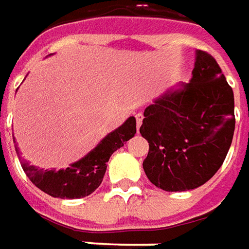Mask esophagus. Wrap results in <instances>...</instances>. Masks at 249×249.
Masks as SVG:
<instances>
[{"mask_svg": "<svg viewBox=\"0 0 249 249\" xmlns=\"http://www.w3.org/2000/svg\"><path fill=\"white\" fill-rule=\"evenodd\" d=\"M136 126H138V131H139V128H140V125L143 124V118H144V116L142 114V113H138L136 116Z\"/></svg>", "mask_w": 249, "mask_h": 249, "instance_id": "esophagus-1", "label": "esophagus"}]
</instances>
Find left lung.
Segmentation results:
<instances>
[{"mask_svg":"<svg viewBox=\"0 0 249 249\" xmlns=\"http://www.w3.org/2000/svg\"><path fill=\"white\" fill-rule=\"evenodd\" d=\"M234 96L210 54L196 50L189 83H178L147 106L140 126L148 142L143 169L155 187L191 191L224 163L234 133Z\"/></svg>","mask_w":249,"mask_h":249,"instance_id":"left-lung-1","label":"left lung"}]
</instances>
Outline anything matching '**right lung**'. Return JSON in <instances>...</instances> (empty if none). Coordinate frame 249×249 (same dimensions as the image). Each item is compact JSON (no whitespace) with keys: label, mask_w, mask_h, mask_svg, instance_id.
Wrapping results in <instances>:
<instances>
[{"label":"right lung","mask_w":249,"mask_h":249,"mask_svg":"<svg viewBox=\"0 0 249 249\" xmlns=\"http://www.w3.org/2000/svg\"><path fill=\"white\" fill-rule=\"evenodd\" d=\"M135 133L136 118L129 117L117 129L107 133L87 155H84L82 160L71 163L67 169L45 170L30 165L27 160H21V167L32 184H35L47 195L60 199H80L91 195L101 185L111 154L124 146L125 142L133 138ZM15 148L20 160L18 144Z\"/></svg>","instance_id":"right-lung-1"}]
</instances>
